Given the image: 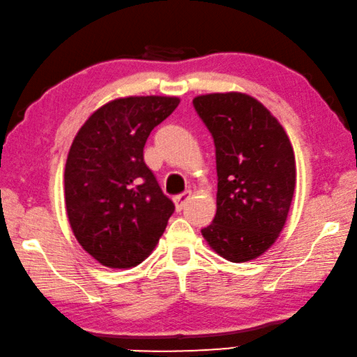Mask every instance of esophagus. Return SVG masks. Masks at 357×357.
Here are the masks:
<instances>
[{"instance_id": "34e87169", "label": "esophagus", "mask_w": 357, "mask_h": 357, "mask_svg": "<svg viewBox=\"0 0 357 357\" xmlns=\"http://www.w3.org/2000/svg\"><path fill=\"white\" fill-rule=\"evenodd\" d=\"M190 199H191V191L186 190V191H183V193H180L178 196H175V199H174L175 207H177L178 211H182L186 202H188Z\"/></svg>"}]
</instances>
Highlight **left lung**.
Masks as SVG:
<instances>
[{
    "label": "left lung",
    "instance_id": "1",
    "mask_svg": "<svg viewBox=\"0 0 357 357\" xmlns=\"http://www.w3.org/2000/svg\"><path fill=\"white\" fill-rule=\"evenodd\" d=\"M197 116L215 145L217 213L201 233L234 263L271 248L286 223L295 190V156L278 119L241 92L199 96Z\"/></svg>",
    "mask_w": 357,
    "mask_h": 357
}]
</instances>
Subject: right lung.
Here are the masks:
<instances>
[{"mask_svg": "<svg viewBox=\"0 0 357 357\" xmlns=\"http://www.w3.org/2000/svg\"><path fill=\"white\" fill-rule=\"evenodd\" d=\"M177 97H126L98 108L71 144L65 204L83 249L108 268H132L160 241L175 211L144 161L148 135Z\"/></svg>", "mask_w": 357, "mask_h": 357, "instance_id": "add662e5", "label": "right lung"}]
</instances>
